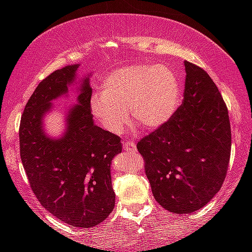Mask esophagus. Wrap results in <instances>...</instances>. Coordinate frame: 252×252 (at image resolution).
<instances>
[{"mask_svg": "<svg viewBox=\"0 0 252 252\" xmlns=\"http://www.w3.org/2000/svg\"><path fill=\"white\" fill-rule=\"evenodd\" d=\"M123 150H126V151H135V150H136L135 142H133L130 140L124 141L123 142Z\"/></svg>", "mask_w": 252, "mask_h": 252, "instance_id": "obj_1", "label": "esophagus"}]
</instances>
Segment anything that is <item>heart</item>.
<instances>
[{"label": "heart", "mask_w": 252, "mask_h": 252, "mask_svg": "<svg viewBox=\"0 0 252 252\" xmlns=\"http://www.w3.org/2000/svg\"><path fill=\"white\" fill-rule=\"evenodd\" d=\"M182 90L177 75L166 65L134 64L105 78L101 91L93 94L90 110L111 133H119L129 116L146 129L168 122L179 107Z\"/></svg>", "instance_id": "heart-1"}]
</instances>
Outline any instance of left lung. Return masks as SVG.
<instances>
[{
  "label": "left lung",
  "mask_w": 252,
  "mask_h": 252,
  "mask_svg": "<svg viewBox=\"0 0 252 252\" xmlns=\"http://www.w3.org/2000/svg\"><path fill=\"white\" fill-rule=\"evenodd\" d=\"M184 65L183 103L136 145L155 199L178 215L200 210L220 191L232 147L228 108L218 88L199 65Z\"/></svg>",
  "instance_id": "8db88e82"
}]
</instances>
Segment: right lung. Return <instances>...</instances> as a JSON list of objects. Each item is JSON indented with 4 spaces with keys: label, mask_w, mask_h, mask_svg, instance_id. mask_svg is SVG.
I'll return each mask as SVG.
<instances>
[{
    "label": "right lung",
    "mask_w": 252,
    "mask_h": 252,
    "mask_svg": "<svg viewBox=\"0 0 252 252\" xmlns=\"http://www.w3.org/2000/svg\"><path fill=\"white\" fill-rule=\"evenodd\" d=\"M77 69L78 64L55 70L35 89L20 119V158L30 188L46 211L69 225L91 228L114 208L111 163L122 144L119 136L94 123L89 78L81 84L79 103L68 110L65 133L52 139L42 128L51 101L68 93Z\"/></svg>",
    "instance_id": "add662e5"
}]
</instances>
